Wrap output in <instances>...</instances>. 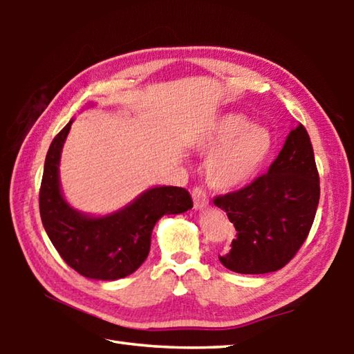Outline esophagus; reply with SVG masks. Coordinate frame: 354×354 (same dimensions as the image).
Masks as SVG:
<instances>
[{
	"instance_id": "1",
	"label": "esophagus",
	"mask_w": 354,
	"mask_h": 354,
	"mask_svg": "<svg viewBox=\"0 0 354 354\" xmlns=\"http://www.w3.org/2000/svg\"><path fill=\"white\" fill-rule=\"evenodd\" d=\"M192 198H194L195 211H203V209H205L209 205L206 192L203 190L201 187H195L194 189V192H192Z\"/></svg>"
}]
</instances>
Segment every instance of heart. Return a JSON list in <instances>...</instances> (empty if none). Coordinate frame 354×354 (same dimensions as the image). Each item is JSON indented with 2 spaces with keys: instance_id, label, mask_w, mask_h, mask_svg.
<instances>
[{
  "instance_id": "obj_1",
  "label": "heart",
  "mask_w": 354,
  "mask_h": 354,
  "mask_svg": "<svg viewBox=\"0 0 354 354\" xmlns=\"http://www.w3.org/2000/svg\"><path fill=\"white\" fill-rule=\"evenodd\" d=\"M196 148L211 154L205 167L209 185L234 190L253 179L267 162L273 137L267 128L251 124L241 113H227L201 136Z\"/></svg>"
}]
</instances>
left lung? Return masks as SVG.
Here are the masks:
<instances>
[{
  "label": "left lung",
  "mask_w": 354,
  "mask_h": 354,
  "mask_svg": "<svg viewBox=\"0 0 354 354\" xmlns=\"http://www.w3.org/2000/svg\"><path fill=\"white\" fill-rule=\"evenodd\" d=\"M319 200L313 143L299 123L292 128L266 175L214 200L237 231L230 253L220 256V262L242 274L283 268L306 241Z\"/></svg>",
  "instance_id": "8db88e82"
}]
</instances>
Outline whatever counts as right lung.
<instances>
[{"label": "right lung", "instance_id": "right-lung-1", "mask_svg": "<svg viewBox=\"0 0 354 354\" xmlns=\"http://www.w3.org/2000/svg\"><path fill=\"white\" fill-rule=\"evenodd\" d=\"M73 120L65 124L46 153L39 206L41 223L57 253L80 274L115 281L134 273L149 253L151 232L164 215L194 207L183 187L156 185L118 211L95 217L76 211L64 198L59 162Z\"/></svg>", "mask_w": 354, "mask_h": 354}]
</instances>
